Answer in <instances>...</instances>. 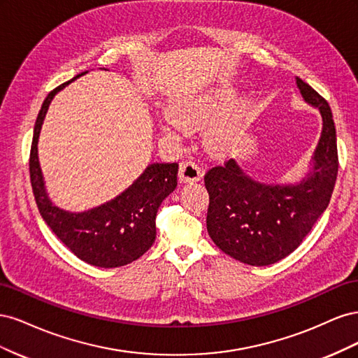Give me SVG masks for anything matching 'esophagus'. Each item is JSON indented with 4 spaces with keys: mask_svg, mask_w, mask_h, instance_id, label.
<instances>
[{
    "mask_svg": "<svg viewBox=\"0 0 358 358\" xmlns=\"http://www.w3.org/2000/svg\"><path fill=\"white\" fill-rule=\"evenodd\" d=\"M203 176L201 169L196 161H182L180 167H179V180L183 183H192V182H199Z\"/></svg>",
    "mask_w": 358,
    "mask_h": 358,
    "instance_id": "esophagus-1",
    "label": "esophagus"
}]
</instances>
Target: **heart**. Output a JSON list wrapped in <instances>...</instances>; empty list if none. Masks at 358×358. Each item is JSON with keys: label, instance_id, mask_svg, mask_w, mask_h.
Listing matches in <instances>:
<instances>
[{"label": "heart", "instance_id": "obj_1", "mask_svg": "<svg viewBox=\"0 0 358 358\" xmlns=\"http://www.w3.org/2000/svg\"><path fill=\"white\" fill-rule=\"evenodd\" d=\"M234 96V88L220 85L212 90H204L179 95L169 106V116L162 122V131L176 137L183 133V128L204 127L203 143L213 155H227L241 142L246 128L248 99L242 100L234 109L221 115Z\"/></svg>", "mask_w": 358, "mask_h": 358}]
</instances>
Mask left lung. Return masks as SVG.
<instances>
[{"label": "left lung", "instance_id": "left-lung-1", "mask_svg": "<svg viewBox=\"0 0 358 358\" xmlns=\"http://www.w3.org/2000/svg\"><path fill=\"white\" fill-rule=\"evenodd\" d=\"M309 106L320 110L322 129L310 169L297 183L252 179L236 159L204 176L209 192L206 225L222 252L249 266H268L289 255L327 209L338 176V145L329 103L296 78Z\"/></svg>", "mask_w": 358, "mask_h": 358}]
</instances>
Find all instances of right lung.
<instances>
[{"label": "right lung", "mask_w": 358, "mask_h": 358, "mask_svg": "<svg viewBox=\"0 0 358 358\" xmlns=\"http://www.w3.org/2000/svg\"><path fill=\"white\" fill-rule=\"evenodd\" d=\"M85 73L58 86L43 101L31 145V187L41 218L58 239L82 262L112 268L134 262L155 242L157 212L162 200L178 187V164H149L119 196L90 210L70 212L53 204L38 161L41 125L53 96Z\"/></svg>", "instance_id": "add662e5"}]
</instances>
